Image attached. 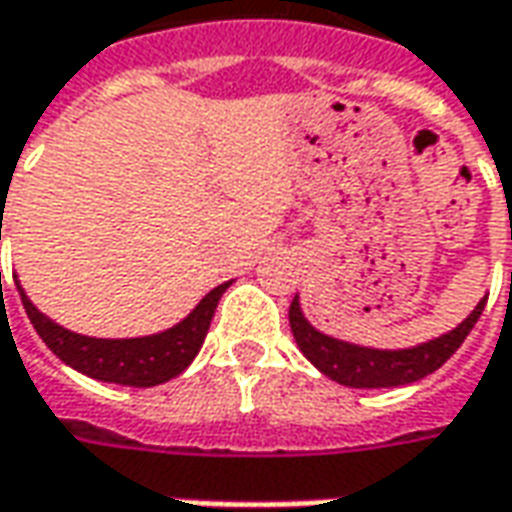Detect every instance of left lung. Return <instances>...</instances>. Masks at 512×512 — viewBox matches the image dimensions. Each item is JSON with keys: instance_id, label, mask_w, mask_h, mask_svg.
I'll list each match as a JSON object with an SVG mask.
<instances>
[{"instance_id": "left-lung-1", "label": "left lung", "mask_w": 512, "mask_h": 512, "mask_svg": "<svg viewBox=\"0 0 512 512\" xmlns=\"http://www.w3.org/2000/svg\"><path fill=\"white\" fill-rule=\"evenodd\" d=\"M485 301H488V295L449 334H440L429 343L415 345V348H401V351H379V348H365V345L334 340L329 334L317 331L303 317L298 298L290 303V326L292 337H295L303 357L334 382L345 384V387H359V390L401 387V384H412L429 376V373H435L463 345V340L471 334L474 323L482 315Z\"/></svg>"}]
</instances>
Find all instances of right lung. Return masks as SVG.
<instances>
[{
	"label": "right lung",
	"mask_w": 512,
	"mask_h": 512,
	"mask_svg": "<svg viewBox=\"0 0 512 512\" xmlns=\"http://www.w3.org/2000/svg\"><path fill=\"white\" fill-rule=\"evenodd\" d=\"M228 287H231V281L214 287L178 326L161 331V334H150V337H133V340H100V337L74 334V331L58 326L55 320H49L47 315H41L21 287L19 295L38 337L69 368L80 370L91 379H100V382L155 387V384L175 379L178 373L192 365V359L197 357L200 345L209 334L214 309Z\"/></svg>",
	"instance_id": "1"
}]
</instances>
